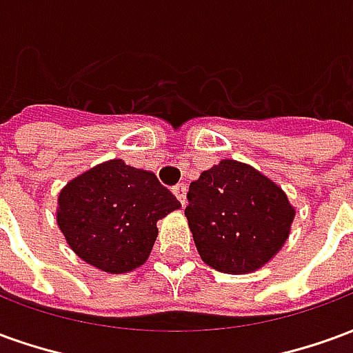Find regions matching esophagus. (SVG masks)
<instances>
[{
  "mask_svg": "<svg viewBox=\"0 0 353 353\" xmlns=\"http://www.w3.org/2000/svg\"><path fill=\"white\" fill-rule=\"evenodd\" d=\"M172 192L176 194V199L179 200V202H181V204L185 206V202H187V200H185V194H187V185L177 183L176 187H172Z\"/></svg>",
  "mask_w": 353,
  "mask_h": 353,
  "instance_id": "esophagus-1",
  "label": "esophagus"
}]
</instances>
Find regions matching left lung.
<instances>
[{
    "label": "left lung",
    "instance_id": "obj_1",
    "mask_svg": "<svg viewBox=\"0 0 353 353\" xmlns=\"http://www.w3.org/2000/svg\"><path fill=\"white\" fill-rule=\"evenodd\" d=\"M185 217L200 257L225 274L257 270L285 244L295 208L272 179L225 159L189 185Z\"/></svg>",
    "mask_w": 353,
    "mask_h": 353
}]
</instances>
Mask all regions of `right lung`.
Listing matches in <instances>:
<instances>
[{
    "mask_svg": "<svg viewBox=\"0 0 353 353\" xmlns=\"http://www.w3.org/2000/svg\"><path fill=\"white\" fill-rule=\"evenodd\" d=\"M179 208L153 172L113 159L65 185L57 221L77 257L103 272L124 274L145 263L157 221Z\"/></svg>",
    "mask_w": 353,
    "mask_h": 353,
    "instance_id": "obj_1",
    "label": "right lung"
}]
</instances>
